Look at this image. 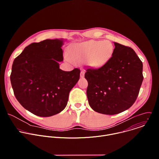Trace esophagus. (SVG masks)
I'll return each mask as SVG.
<instances>
[{
    "mask_svg": "<svg viewBox=\"0 0 159 159\" xmlns=\"http://www.w3.org/2000/svg\"><path fill=\"white\" fill-rule=\"evenodd\" d=\"M84 75H85V72H84V70H82L81 72H80V77H84Z\"/></svg>",
    "mask_w": 159,
    "mask_h": 159,
    "instance_id": "1",
    "label": "esophagus"
}]
</instances>
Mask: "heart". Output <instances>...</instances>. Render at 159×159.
Wrapping results in <instances>:
<instances>
[{
    "label": "heart",
    "mask_w": 159,
    "mask_h": 159,
    "mask_svg": "<svg viewBox=\"0 0 159 159\" xmlns=\"http://www.w3.org/2000/svg\"><path fill=\"white\" fill-rule=\"evenodd\" d=\"M114 52V45L108 40H90L75 44L70 51L72 59L77 63L87 61L88 65L99 67L105 64ZM66 58L70 59L66 55Z\"/></svg>",
    "instance_id": "heart-1"
}]
</instances>
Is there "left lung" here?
<instances>
[{
  "instance_id": "left-lung-1",
  "label": "left lung",
  "mask_w": 159,
  "mask_h": 159,
  "mask_svg": "<svg viewBox=\"0 0 159 159\" xmlns=\"http://www.w3.org/2000/svg\"><path fill=\"white\" fill-rule=\"evenodd\" d=\"M111 58L99 69H87V96L91 108L113 115L129 109L142 84L143 63L130 47L115 42Z\"/></svg>"
}]
</instances>
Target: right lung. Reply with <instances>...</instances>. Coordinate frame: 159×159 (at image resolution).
<instances>
[{
    "mask_svg": "<svg viewBox=\"0 0 159 159\" xmlns=\"http://www.w3.org/2000/svg\"><path fill=\"white\" fill-rule=\"evenodd\" d=\"M63 39L33 43L17 57L10 76L19 102L33 114L49 117L66 107L69 93L78 82L80 70H61Z\"/></svg>",
    "mask_w": 159,
    "mask_h": 159,
    "instance_id": "right-lung-1",
    "label": "right lung"
}]
</instances>
